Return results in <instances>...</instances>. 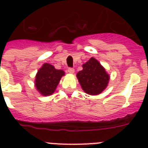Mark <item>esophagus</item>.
Wrapping results in <instances>:
<instances>
[{"label": "esophagus", "mask_w": 148, "mask_h": 148, "mask_svg": "<svg viewBox=\"0 0 148 148\" xmlns=\"http://www.w3.org/2000/svg\"><path fill=\"white\" fill-rule=\"evenodd\" d=\"M67 71H68V73H71V74H73V73H75V70H74L73 68H71V67L68 68Z\"/></svg>", "instance_id": "1"}]
</instances>
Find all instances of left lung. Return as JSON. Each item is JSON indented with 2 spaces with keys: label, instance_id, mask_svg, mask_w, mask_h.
I'll return each mask as SVG.
<instances>
[{
  "label": "left lung",
  "instance_id": "obj_1",
  "mask_svg": "<svg viewBox=\"0 0 148 148\" xmlns=\"http://www.w3.org/2000/svg\"><path fill=\"white\" fill-rule=\"evenodd\" d=\"M83 70L77 73L82 88L89 95H99L107 87L110 76L105 69L94 58L82 65Z\"/></svg>",
  "mask_w": 148,
  "mask_h": 148
}]
</instances>
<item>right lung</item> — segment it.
Wrapping results in <instances>:
<instances>
[{
	"label": "right lung",
	"mask_w": 148,
	"mask_h": 148,
	"mask_svg": "<svg viewBox=\"0 0 148 148\" xmlns=\"http://www.w3.org/2000/svg\"><path fill=\"white\" fill-rule=\"evenodd\" d=\"M64 72L56 70L53 65L45 63L38 71L35 76V86L40 94L50 95L55 92Z\"/></svg>",
	"instance_id": "add662e5"
}]
</instances>
